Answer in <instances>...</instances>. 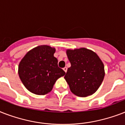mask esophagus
<instances>
[{
  "mask_svg": "<svg viewBox=\"0 0 125 125\" xmlns=\"http://www.w3.org/2000/svg\"><path fill=\"white\" fill-rule=\"evenodd\" d=\"M63 71H64L66 73L67 72V68L66 67H65L64 68H63Z\"/></svg>",
  "mask_w": 125,
  "mask_h": 125,
  "instance_id": "34e87169",
  "label": "esophagus"
}]
</instances>
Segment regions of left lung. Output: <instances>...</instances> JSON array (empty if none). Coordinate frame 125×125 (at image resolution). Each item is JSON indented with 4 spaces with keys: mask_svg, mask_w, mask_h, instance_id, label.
<instances>
[{
    "mask_svg": "<svg viewBox=\"0 0 125 125\" xmlns=\"http://www.w3.org/2000/svg\"><path fill=\"white\" fill-rule=\"evenodd\" d=\"M66 53L71 65L64 78L71 92L81 97L95 93L105 74L104 64L98 55L85 48L67 49Z\"/></svg>",
    "mask_w": 125,
    "mask_h": 125,
    "instance_id": "1",
    "label": "left lung"
}]
</instances>
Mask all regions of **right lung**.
<instances>
[{"instance_id": "add662e5", "label": "right lung", "mask_w": 125, "mask_h": 125, "mask_svg": "<svg viewBox=\"0 0 125 125\" xmlns=\"http://www.w3.org/2000/svg\"><path fill=\"white\" fill-rule=\"evenodd\" d=\"M55 51L50 46L40 45L28 51L19 63V78L32 93L43 95L49 93L56 81L65 74L58 65Z\"/></svg>"}]
</instances>
